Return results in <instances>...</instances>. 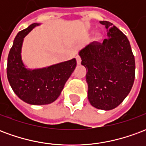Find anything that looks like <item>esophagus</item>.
Masks as SVG:
<instances>
[{
  "instance_id": "esophagus-1",
  "label": "esophagus",
  "mask_w": 146,
  "mask_h": 146,
  "mask_svg": "<svg viewBox=\"0 0 146 146\" xmlns=\"http://www.w3.org/2000/svg\"><path fill=\"white\" fill-rule=\"evenodd\" d=\"M76 59L77 65H80V63H81V58H80V56H76Z\"/></svg>"
}]
</instances>
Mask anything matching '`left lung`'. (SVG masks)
Segmentation results:
<instances>
[{"instance_id":"left-lung-1","label":"left lung","mask_w":146,"mask_h":146,"mask_svg":"<svg viewBox=\"0 0 146 146\" xmlns=\"http://www.w3.org/2000/svg\"><path fill=\"white\" fill-rule=\"evenodd\" d=\"M107 30L102 44L92 42L79 55L87 70L88 98L92 106L110 110L117 107L131 90L135 62L127 37L113 23L100 21Z\"/></svg>"}]
</instances>
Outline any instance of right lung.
Masks as SVG:
<instances>
[{
	"label": "right lung",
	"mask_w": 146,
	"mask_h": 146,
	"mask_svg": "<svg viewBox=\"0 0 146 146\" xmlns=\"http://www.w3.org/2000/svg\"><path fill=\"white\" fill-rule=\"evenodd\" d=\"M39 25L31 24L18 33L7 64V76L13 92L30 105H47L55 101L76 66V58H73L41 69L30 70L25 66L21 55L24 37Z\"/></svg>",
	"instance_id": "add662e5"
}]
</instances>
